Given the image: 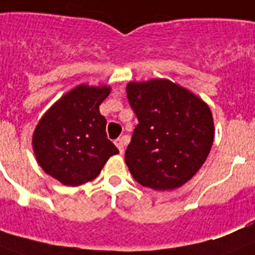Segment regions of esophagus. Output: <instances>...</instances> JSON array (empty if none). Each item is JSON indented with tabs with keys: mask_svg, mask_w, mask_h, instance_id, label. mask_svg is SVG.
Masks as SVG:
<instances>
[{
	"mask_svg": "<svg viewBox=\"0 0 255 255\" xmlns=\"http://www.w3.org/2000/svg\"><path fill=\"white\" fill-rule=\"evenodd\" d=\"M128 142L127 137H122V138H117L115 140V145L118 146V149H119V151H121V154L124 153V147H126V144Z\"/></svg>",
	"mask_w": 255,
	"mask_h": 255,
	"instance_id": "1",
	"label": "esophagus"
}]
</instances>
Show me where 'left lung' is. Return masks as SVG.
<instances>
[{"mask_svg": "<svg viewBox=\"0 0 255 255\" xmlns=\"http://www.w3.org/2000/svg\"><path fill=\"white\" fill-rule=\"evenodd\" d=\"M138 124L124 160L133 179L154 190H172L202 167L214 141L209 105L167 79L128 83Z\"/></svg>", "mask_w": 255, "mask_h": 255, "instance_id": "obj_1", "label": "left lung"}]
</instances>
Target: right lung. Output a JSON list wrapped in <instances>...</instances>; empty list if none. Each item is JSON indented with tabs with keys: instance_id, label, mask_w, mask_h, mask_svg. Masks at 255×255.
I'll return each mask as SVG.
<instances>
[{
	"instance_id": "1",
	"label": "right lung",
	"mask_w": 255,
	"mask_h": 255,
	"mask_svg": "<svg viewBox=\"0 0 255 255\" xmlns=\"http://www.w3.org/2000/svg\"><path fill=\"white\" fill-rule=\"evenodd\" d=\"M110 91L108 85H78L51 105L36 126L32 146L37 163L65 185L93 180L119 153L106 136V119L100 113Z\"/></svg>"
}]
</instances>
